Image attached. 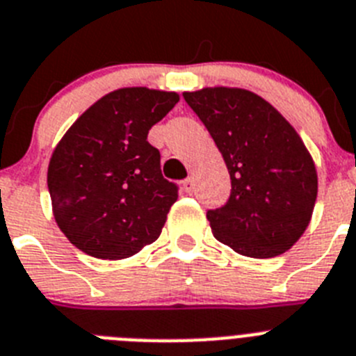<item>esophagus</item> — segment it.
<instances>
[{"mask_svg":"<svg viewBox=\"0 0 356 356\" xmlns=\"http://www.w3.org/2000/svg\"><path fill=\"white\" fill-rule=\"evenodd\" d=\"M182 190L186 191L188 195H191V193H193V190H195V184H193V179L188 177L186 181H182Z\"/></svg>","mask_w":356,"mask_h":356,"instance_id":"1","label":"esophagus"}]
</instances>
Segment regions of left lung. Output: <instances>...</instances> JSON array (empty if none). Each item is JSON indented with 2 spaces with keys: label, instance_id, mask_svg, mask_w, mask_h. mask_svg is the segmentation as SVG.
Listing matches in <instances>:
<instances>
[{
  "label": "left lung",
  "instance_id": "8db88e82",
  "mask_svg": "<svg viewBox=\"0 0 356 356\" xmlns=\"http://www.w3.org/2000/svg\"><path fill=\"white\" fill-rule=\"evenodd\" d=\"M220 150L231 177L225 206L208 211L218 242L249 258H274L312 220L317 170L301 136L256 92L202 88L182 92Z\"/></svg>",
  "mask_w": 356,
  "mask_h": 356
}]
</instances>
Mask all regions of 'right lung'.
Listing matches in <instances>:
<instances>
[{"mask_svg":"<svg viewBox=\"0 0 356 356\" xmlns=\"http://www.w3.org/2000/svg\"><path fill=\"white\" fill-rule=\"evenodd\" d=\"M179 102L177 92L122 88L79 116L48 165L51 211L76 249L123 259L159 238L177 186L161 174L148 131Z\"/></svg>","mask_w":356,"mask_h":356,"instance_id":"1","label":"right lung"}]
</instances>
